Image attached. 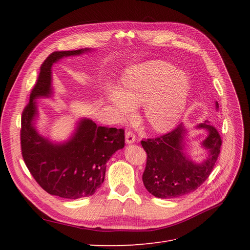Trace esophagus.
Here are the masks:
<instances>
[{
    "label": "esophagus",
    "instance_id": "34e87169",
    "mask_svg": "<svg viewBox=\"0 0 250 250\" xmlns=\"http://www.w3.org/2000/svg\"><path fill=\"white\" fill-rule=\"evenodd\" d=\"M125 139L127 144H132L135 142V134L130 130H127L125 133Z\"/></svg>",
    "mask_w": 250,
    "mask_h": 250
}]
</instances>
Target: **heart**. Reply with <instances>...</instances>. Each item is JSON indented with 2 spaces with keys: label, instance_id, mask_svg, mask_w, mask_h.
Wrapping results in <instances>:
<instances>
[{
  "label": "heart",
  "instance_id": "1",
  "mask_svg": "<svg viewBox=\"0 0 250 250\" xmlns=\"http://www.w3.org/2000/svg\"><path fill=\"white\" fill-rule=\"evenodd\" d=\"M122 88L109 87L107 97L122 120L130 119L134 106L143 105V121L155 131H167L185 111L190 90L187 75L171 63L151 60L123 75Z\"/></svg>",
  "mask_w": 250,
  "mask_h": 250
}]
</instances>
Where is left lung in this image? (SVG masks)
Listing matches in <instances>:
<instances>
[{
    "label": "left lung",
    "mask_w": 250,
    "mask_h": 250,
    "mask_svg": "<svg viewBox=\"0 0 250 250\" xmlns=\"http://www.w3.org/2000/svg\"><path fill=\"white\" fill-rule=\"evenodd\" d=\"M218 107V103H216ZM208 131L203 146L208 150V160L195 165L184 153L185 128L178 125L171 131L141 142L147 153L143 183L149 193L158 198H176L194 192L207 180L220 154L222 140L216 127L198 125Z\"/></svg>",
    "instance_id": "left-lung-1"
}]
</instances>
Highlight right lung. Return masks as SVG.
Returning <instances> with one entry per match:
<instances>
[{
  "instance_id": "1",
  "label": "right lung",
  "mask_w": 250,
  "mask_h": 250,
  "mask_svg": "<svg viewBox=\"0 0 250 250\" xmlns=\"http://www.w3.org/2000/svg\"><path fill=\"white\" fill-rule=\"evenodd\" d=\"M85 50L55 51L42 63L39 77L21 113V150L29 172L44 191L66 199L92 196L104 181L106 163L125 145L124 129L98 126L82 120L71 141L53 145L33 127L37 110L33 100L51 94V66L58 59Z\"/></svg>"
}]
</instances>
